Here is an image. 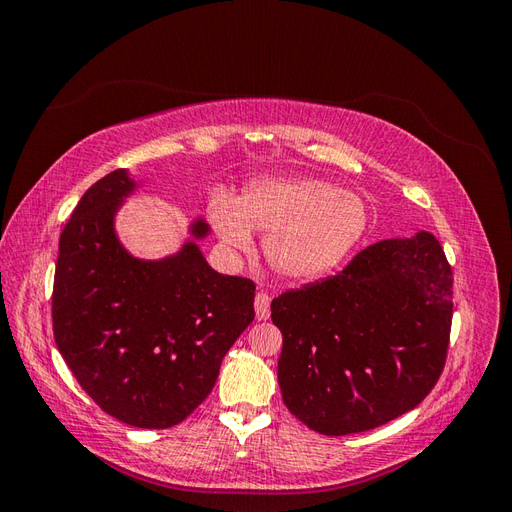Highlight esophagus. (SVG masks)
I'll use <instances>...</instances> for the list:
<instances>
[{"instance_id": "1", "label": "esophagus", "mask_w": 512, "mask_h": 512, "mask_svg": "<svg viewBox=\"0 0 512 512\" xmlns=\"http://www.w3.org/2000/svg\"><path fill=\"white\" fill-rule=\"evenodd\" d=\"M269 303H271V297L267 292H256V299H254V307H256V318L258 320H267L271 309H269Z\"/></svg>"}]
</instances>
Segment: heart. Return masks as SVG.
<instances>
[{
  "label": "heart",
  "instance_id": "heart-1",
  "mask_svg": "<svg viewBox=\"0 0 512 512\" xmlns=\"http://www.w3.org/2000/svg\"><path fill=\"white\" fill-rule=\"evenodd\" d=\"M207 218L226 245L250 250L252 230L265 235L269 267L292 282H316L356 250L369 226L365 200L314 177H260L241 196L220 192Z\"/></svg>",
  "mask_w": 512,
  "mask_h": 512
}]
</instances>
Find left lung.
<instances>
[{"instance_id": "left-lung-1", "label": "left lung", "mask_w": 512, "mask_h": 512, "mask_svg": "<svg viewBox=\"0 0 512 512\" xmlns=\"http://www.w3.org/2000/svg\"><path fill=\"white\" fill-rule=\"evenodd\" d=\"M286 408L324 436L410 412L436 386L453 320V271L431 232L365 247L329 280L271 303Z\"/></svg>"}]
</instances>
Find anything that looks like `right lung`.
Masks as SVG:
<instances>
[{"mask_svg":"<svg viewBox=\"0 0 512 512\" xmlns=\"http://www.w3.org/2000/svg\"><path fill=\"white\" fill-rule=\"evenodd\" d=\"M138 188L126 168L83 194L59 237L55 344L83 391L117 421L166 429L211 393L220 365L254 320V282L209 267L196 218L173 256L143 260L121 245L115 215Z\"/></svg>","mask_w":512,"mask_h":512,"instance_id":"right-lung-1","label":"right lung"}]
</instances>
